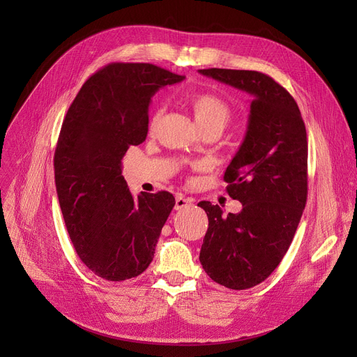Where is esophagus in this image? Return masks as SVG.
Segmentation results:
<instances>
[{
    "instance_id": "34e87169",
    "label": "esophagus",
    "mask_w": 357,
    "mask_h": 357,
    "mask_svg": "<svg viewBox=\"0 0 357 357\" xmlns=\"http://www.w3.org/2000/svg\"><path fill=\"white\" fill-rule=\"evenodd\" d=\"M192 207V201L190 198H185L182 195H178L175 199V210L181 211V210H186Z\"/></svg>"
}]
</instances>
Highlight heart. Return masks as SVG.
<instances>
[{"instance_id": "obj_1", "label": "heart", "mask_w": 357, "mask_h": 357, "mask_svg": "<svg viewBox=\"0 0 357 357\" xmlns=\"http://www.w3.org/2000/svg\"><path fill=\"white\" fill-rule=\"evenodd\" d=\"M195 121L198 123L199 128L204 127H224L230 117H231V109L229 104L220 98L215 93L211 92H195L188 100ZM160 117V111L156 109L153 112L152 119H150V128H153Z\"/></svg>"}]
</instances>
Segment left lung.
Masks as SVG:
<instances>
[{"label":"left lung","instance_id":"8db88e82","mask_svg":"<svg viewBox=\"0 0 357 357\" xmlns=\"http://www.w3.org/2000/svg\"><path fill=\"white\" fill-rule=\"evenodd\" d=\"M199 73L253 97L246 137L224 174L241 211L222 215L218 205L198 204L208 217L199 253L204 271L222 287L248 289L280 264L305 208V124L291 93L266 73L218 68Z\"/></svg>","mask_w":357,"mask_h":357}]
</instances>
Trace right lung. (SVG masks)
I'll use <instances>...</instances> for the list:
<instances>
[{
  "instance_id": "obj_1",
  "label": "right lung",
  "mask_w": 357,
  "mask_h": 357,
  "mask_svg": "<svg viewBox=\"0 0 357 357\" xmlns=\"http://www.w3.org/2000/svg\"><path fill=\"white\" fill-rule=\"evenodd\" d=\"M183 77L152 63H108L85 81L56 144L54 182L66 230L79 259L97 276L126 280L153 260L171 192H130L121 159L146 140L153 93Z\"/></svg>"
}]
</instances>
